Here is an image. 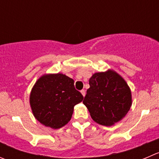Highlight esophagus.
<instances>
[{
    "instance_id": "esophagus-1",
    "label": "esophagus",
    "mask_w": 159,
    "mask_h": 159,
    "mask_svg": "<svg viewBox=\"0 0 159 159\" xmlns=\"http://www.w3.org/2000/svg\"><path fill=\"white\" fill-rule=\"evenodd\" d=\"M81 94H82L83 96H84V95H85V91H84V89H83V90H81Z\"/></svg>"
}]
</instances>
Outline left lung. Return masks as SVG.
Returning a JSON list of instances; mask_svg holds the SVG:
<instances>
[{
    "label": "left lung",
    "mask_w": 159,
    "mask_h": 159,
    "mask_svg": "<svg viewBox=\"0 0 159 159\" xmlns=\"http://www.w3.org/2000/svg\"><path fill=\"white\" fill-rule=\"evenodd\" d=\"M89 85L83 103L96 123L112 126L130 110L131 92L125 80L116 71L95 73L89 79Z\"/></svg>",
    "instance_id": "left-lung-1"
}]
</instances>
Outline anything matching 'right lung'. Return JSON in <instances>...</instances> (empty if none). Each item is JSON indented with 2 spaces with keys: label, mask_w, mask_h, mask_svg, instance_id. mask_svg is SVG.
Here are the masks:
<instances>
[{
  "label": "right lung",
  "mask_w": 159,
  "mask_h": 159,
  "mask_svg": "<svg viewBox=\"0 0 159 159\" xmlns=\"http://www.w3.org/2000/svg\"><path fill=\"white\" fill-rule=\"evenodd\" d=\"M74 83L72 78L60 73L44 75L37 80L31 91L29 102L39 122L59 129L70 120L75 106L84 98Z\"/></svg>",
  "instance_id": "1"
}]
</instances>
